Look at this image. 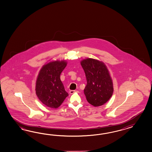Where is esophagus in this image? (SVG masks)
I'll list each match as a JSON object with an SVG mask.
<instances>
[{"label": "esophagus", "instance_id": "1", "mask_svg": "<svg viewBox=\"0 0 152 152\" xmlns=\"http://www.w3.org/2000/svg\"><path fill=\"white\" fill-rule=\"evenodd\" d=\"M77 92V91L71 90L70 91V94H73L75 92Z\"/></svg>", "mask_w": 152, "mask_h": 152}]
</instances>
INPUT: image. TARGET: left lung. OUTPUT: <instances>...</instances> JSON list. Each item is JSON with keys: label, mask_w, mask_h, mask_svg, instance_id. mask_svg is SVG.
I'll use <instances>...</instances> for the list:
<instances>
[{"label": "left lung", "mask_w": 152, "mask_h": 152, "mask_svg": "<svg viewBox=\"0 0 152 152\" xmlns=\"http://www.w3.org/2000/svg\"><path fill=\"white\" fill-rule=\"evenodd\" d=\"M81 65L86 77L84 94L87 101L94 107L102 106L113 92V82L107 66L102 61L91 58L83 59Z\"/></svg>", "instance_id": "obj_1"}]
</instances>
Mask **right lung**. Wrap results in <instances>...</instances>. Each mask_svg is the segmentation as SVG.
<instances>
[{"mask_svg":"<svg viewBox=\"0 0 152 152\" xmlns=\"http://www.w3.org/2000/svg\"><path fill=\"white\" fill-rule=\"evenodd\" d=\"M66 65L65 60L50 61L43 66L39 72L36 94L47 107L57 108L69 95L60 80L61 73Z\"/></svg>","mask_w":152,"mask_h":152,"instance_id":"obj_1","label":"right lung"}]
</instances>
